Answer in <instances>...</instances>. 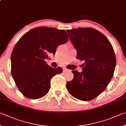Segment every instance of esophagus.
Returning a JSON list of instances; mask_svg holds the SVG:
<instances>
[{"instance_id":"obj_1","label":"esophagus","mask_w":126,"mask_h":126,"mask_svg":"<svg viewBox=\"0 0 126 126\" xmlns=\"http://www.w3.org/2000/svg\"><path fill=\"white\" fill-rule=\"evenodd\" d=\"M69 71L68 69L65 68H63V72H67V71Z\"/></svg>"}]
</instances>
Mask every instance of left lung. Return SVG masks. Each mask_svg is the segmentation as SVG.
Listing matches in <instances>:
<instances>
[{
    "label": "left lung",
    "mask_w": 126,
    "mask_h": 126,
    "mask_svg": "<svg viewBox=\"0 0 126 126\" xmlns=\"http://www.w3.org/2000/svg\"><path fill=\"white\" fill-rule=\"evenodd\" d=\"M77 50V59L85 61L81 73L73 71L74 77L68 81V93L75 98L89 101L102 93L114 75L116 58L107 37L93 28L67 30Z\"/></svg>",
    "instance_id": "8db88e82"
}]
</instances>
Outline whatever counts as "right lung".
Wrapping results in <instances>:
<instances>
[{
	"label": "right lung",
	"instance_id": "right-lung-1",
	"mask_svg": "<svg viewBox=\"0 0 126 126\" xmlns=\"http://www.w3.org/2000/svg\"><path fill=\"white\" fill-rule=\"evenodd\" d=\"M68 40L64 30L41 26L27 32L18 41L11 55V73L23 95L37 99L47 94L51 78L63 69L51 67L45 59L55 55L57 47Z\"/></svg>",
	"mask_w": 126,
	"mask_h": 126
}]
</instances>
